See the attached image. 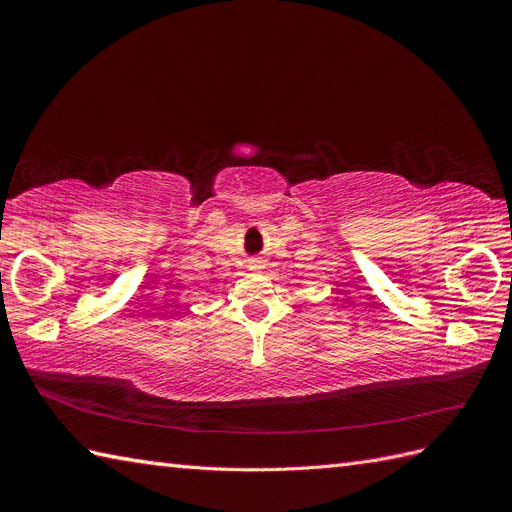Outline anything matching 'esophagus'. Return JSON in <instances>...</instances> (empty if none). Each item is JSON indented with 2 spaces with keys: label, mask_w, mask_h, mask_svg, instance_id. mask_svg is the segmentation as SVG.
<instances>
[{
  "label": "esophagus",
  "mask_w": 512,
  "mask_h": 512,
  "mask_svg": "<svg viewBox=\"0 0 512 512\" xmlns=\"http://www.w3.org/2000/svg\"><path fill=\"white\" fill-rule=\"evenodd\" d=\"M247 267H250V271H262V269H265V262L254 258V260H250V265H247Z\"/></svg>",
  "instance_id": "34e87169"
}]
</instances>
